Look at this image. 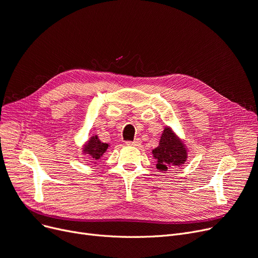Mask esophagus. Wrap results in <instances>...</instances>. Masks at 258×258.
Listing matches in <instances>:
<instances>
[{
    "instance_id": "1",
    "label": "esophagus",
    "mask_w": 258,
    "mask_h": 258,
    "mask_svg": "<svg viewBox=\"0 0 258 258\" xmlns=\"http://www.w3.org/2000/svg\"><path fill=\"white\" fill-rule=\"evenodd\" d=\"M126 144V146H133V147H138L141 142H140V140L139 139H136V140H134V141H126L125 142Z\"/></svg>"
}]
</instances>
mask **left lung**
<instances>
[{
    "label": "left lung",
    "instance_id": "left-lung-1",
    "mask_svg": "<svg viewBox=\"0 0 258 258\" xmlns=\"http://www.w3.org/2000/svg\"><path fill=\"white\" fill-rule=\"evenodd\" d=\"M152 154L157 161L156 168L159 171H167L170 167L183 165L188 157L183 141L169 126L165 127L159 145L152 151Z\"/></svg>",
    "mask_w": 258,
    "mask_h": 258
}]
</instances>
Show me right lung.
I'll list each match as a JSON object with an SVG mask.
<instances>
[{
	"label": "right lung",
	"instance_id": "add662e5",
	"mask_svg": "<svg viewBox=\"0 0 258 258\" xmlns=\"http://www.w3.org/2000/svg\"><path fill=\"white\" fill-rule=\"evenodd\" d=\"M108 148V144H104L97 135H94L91 136L89 140L86 142V145L83 148V153L88 154L93 160H99L105 153H106Z\"/></svg>",
	"mask_w": 258,
	"mask_h": 258
}]
</instances>
